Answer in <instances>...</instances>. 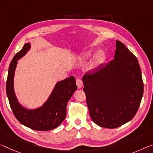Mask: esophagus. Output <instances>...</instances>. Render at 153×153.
Here are the masks:
<instances>
[{
    "mask_svg": "<svg viewBox=\"0 0 153 153\" xmlns=\"http://www.w3.org/2000/svg\"><path fill=\"white\" fill-rule=\"evenodd\" d=\"M76 84L77 86V88H81L82 86H83V83H82V81L80 79H76Z\"/></svg>",
    "mask_w": 153,
    "mask_h": 153,
    "instance_id": "obj_1",
    "label": "esophagus"
}]
</instances>
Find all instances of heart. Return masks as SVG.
Returning <instances> with one entry per match:
<instances>
[{"instance_id": "obj_1", "label": "heart", "mask_w": 153, "mask_h": 153, "mask_svg": "<svg viewBox=\"0 0 153 153\" xmlns=\"http://www.w3.org/2000/svg\"><path fill=\"white\" fill-rule=\"evenodd\" d=\"M90 56H91V53L86 52L84 54V59H88V58L90 57ZM105 59H106V56H105V53L103 52H98L97 54H96L95 57H94V65H96V66H97V65L103 63V62H105Z\"/></svg>"}]
</instances>
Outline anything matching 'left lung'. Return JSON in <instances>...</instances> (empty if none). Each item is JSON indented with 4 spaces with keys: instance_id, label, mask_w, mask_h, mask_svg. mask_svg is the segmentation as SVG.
I'll use <instances>...</instances> for the list:
<instances>
[{
    "instance_id": "left-lung-1",
    "label": "left lung",
    "mask_w": 153,
    "mask_h": 153,
    "mask_svg": "<svg viewBox=\"0 0 153 153\" xmlns=\"http://www.w3.org/2000/svg\"><path fill=\"white\" fill-rule=\"evenodd\" d=\"M114 59L84 75L90 116L100 127L114 129L134 117L144 93L137 58L119 41Z\"/></svg>"
}]
</instances>
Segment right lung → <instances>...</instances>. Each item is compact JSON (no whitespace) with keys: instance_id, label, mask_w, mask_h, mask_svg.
Instances as JSON below:
<instances>
[{"instance_id":"1","label":"right lung","mask_w":153,"mask_h":153,"mask_svg":"<svg viewBox=\"0 0 153 153\" xmlns=\"http://www.w3.org/2000/svg\"><path fill=\"white\" fill-rule=\"evenodd\" d=\"M30 47L26 43L22 50L14 56L9 65L6 82V92L14 116L21 124L35 131H50L56 128L66 117L68 101L77 88L74 76L56 84L54 91L42 107L28 110L21 106L17 100L13 90V77L17 60L25 55Z\"/></svg>"}]
</instances>
